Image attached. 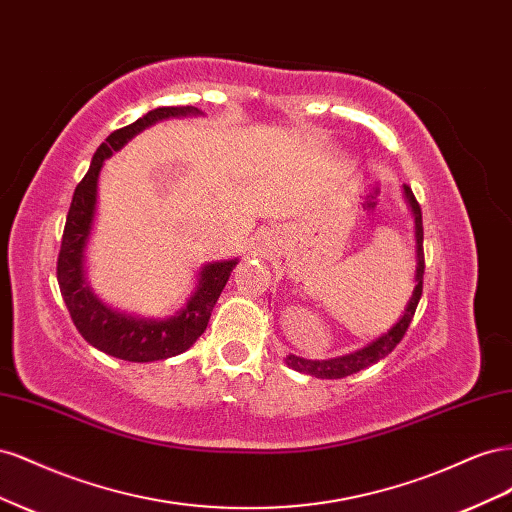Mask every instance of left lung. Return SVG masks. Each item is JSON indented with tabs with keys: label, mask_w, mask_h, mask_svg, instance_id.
<instances>
[{
	"label": "left lung",
	"mask_w": 512,
	"mask_h": 512,
	"mask_svg": "<svg viewBox=\"0 0 512 512\" xmlns=\"http://www.w3.org/2000/svg\"><path fill=\"white\" fill-rule=\"evenodd\" d=\"M404 192L406 198L410 203V209L414 213V237H416V273H414V290H412V297L406 305V312L401 316L389 333L380 335L376 342L367 344L365 348L344 354V356H337V359H329V361H307L301 359V356H294L288 354L286 356V365L301 371V374H309L314 378H322V380H337V378H346L356 374V371H361L369 365L378 363L380 359H384L386 354H391L395 350V346L404 339L410 322L414 318L416 312V305L421 301V294H423V273H425V254H423V213H421V205H418V200L414 198L410 185H404Z\"/></svg>",
	"instance_id": "left-lung-1"
}]
</instances>
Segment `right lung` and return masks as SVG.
<instances>
[{
	"label": "right lung",
	"instance_id": "right-lung-1",
	"mask_svg": "<svg viewBox=\"0 0 512 512\" xmlns=\"http://www.w3.org/2000/svg\"><path fill=\"white\" fill-rule=\"evenodd\" d=\"M185 115H200V111L196 106L153 108L130 126L119 128L108 136L106 143H102L94 153L87 175L76 185L66 218L64 239H61L57 258V282L61 297L66 301L74 327L79 329L87 342L106 354L117 356L121 361L151 363L188 350L205 333L213 305L218 303L232 269L239 262L235 258L205 265L203 271L198 273V286L190 301L175 316H168L164 320L136 318L115 312L91 292L85 280V245L91 235V226H94L98 177L104 160L111 158L113 151H119L132 136L153 126L156 121Z\"/></svg>",
	"mask_w": 512,
	"mask_h": 512
}]
</instances>
